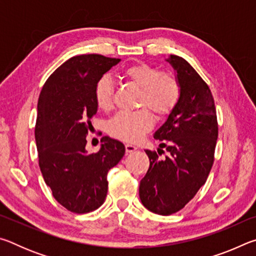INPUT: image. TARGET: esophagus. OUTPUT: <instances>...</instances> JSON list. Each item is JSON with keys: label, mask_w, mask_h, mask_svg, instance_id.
<instances>
[{"label": "esophagus", "mask_w": 256, "mask_h": 256, "mask_svg": "<svg viewBox=\"0 0 256 256\" xmlns=\"http://www.w3.org/2000/svg\"><path fill=\"white\" fill-rule=\"evenodd\" d=\"M138 148L136 146H134L132 144H125V150H126V154H131V152H134Z\"/></svg>", "instance_id": "esophagus-1"}]
</instances>
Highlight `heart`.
<instances>
[{
    "instance_id": "b5f03b06",
    "label": "heart",
    "mask_w": 256,
    "mask_h": 256,
    "mask_svg": "<svg viewBox=\"0 0 256 256\" xmlns=\"http://www.w3.org/2000/svg\"><path fill=\"white\" fill-rule=\"evenodd\" d=\"M123 76L140 89L138 106L134 112H120L107 125V132L120 140L134 142L144 136L154 125V112L164 118L172 112L178 102L180 88L176 78L170 73H162L157 68L141 63L128 66ZM94 100L99 110H110L112 106V82L104 76L94 86Z\"/></svg>"
}]
</instances>
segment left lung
<instances>
[{
  "instance_id": "1",
  "label": "left lung",
  "mask_w": 256,
  "mask_h": 256,
  "mask_svg": "<svg viewBox=\"0 0 256 256\" xmlns=\"http://www.w3.org/2000/svg\"><path fill=\"white\" fill-rule=\"evenodd\" d=\"M166 60L174 68L180 94L154 138L164 141L160 146L168 154L159 159L157 152L146 150L150 167L138 186L142 204L162 216L183 209L204 185L218 138L214 100L209 86L183 58L170 55Z\"/></svg>"
}]
</instances>
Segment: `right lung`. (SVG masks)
<instances>
[{
	"mask_svg": "<svg viewBox=\"0 0 256 256\" xmlns=\"http://www.w3.org/2000/svg\"><path fill=\"white\" fill-rule=\"evenodd\" d=\"M120 62L98 54L73 56L52 73L38 99L34 138L40 172L55 200L76 214L105 202L107 172L125 154L122 142L110 136L102 138L98 152L86 150L90 120L98 110L94 86Z\"/></svg>",
	"mask_w": 256,
	"mask_h": 256,
	"instance_id": "right-lung-1",
	"label": "right lung"
}]
</instances>
